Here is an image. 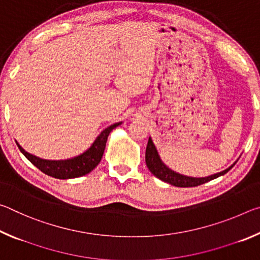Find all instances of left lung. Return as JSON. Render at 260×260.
Listing matches in <instances>:
<instances>
[{"label":"left lung","mask_w":260,"mask_h":260,"mask_svg":"<svg viewBox=\"0 0 260 260\" xmlns=\"http://www.w3.org/2000/svg\"><path fill=\"white\" fill-rule=\"evenodd\" d=\"M146 162L147 166L150 172L155 175L156 178L160 179L161 181L167 182L172 186L175 187H196L200 186V184H203L205 182H209L211 180L217 179L218 177H221V175L226 174L228 171H230L233 166L235 165V162L232 166L228 167L222 172L215 173L210 175V177L205 178H192V177H187V175H182L180 173L174 172L171 169H169L164 162L161 161L159 155H158V151L155 147V144L152 142V139L149 138L148 146L146 149Z\"/></svg>","instance_id":"8db88e82"}]
</instances>
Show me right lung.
I'll list each match as a JSON object with an SVG mask.
<instances>
[{
	"mask_svg": "<svg viewBox=\"0 0 260 260\" xmlns=\"http://www.w3.org/2000/svg\"><path fill=\"white\" fill-rule=\"evenodd\" d=\"M120 124L121 122H116V124L107 127V128L101 132V134L96 138L93 144H91L85 152H82L81 155L73 158H69V159H42L40 157H37L32 155V153L25 151L24 149L19 146V143L17 142V141L16 143L17 146H18L19 150L23 152V155L27 158L34 166H37L41 172L49 175V177L63 180L79 178L91 172V171L99 165V162L102 159L109 134L111 133L112 129L116 128V127H118Z\"/></svg>",
	"mask_w": 260,
	"mask_h": 260,
	"instance_id": "add662e5",
	"label": "right lung"
}]
</instances>
